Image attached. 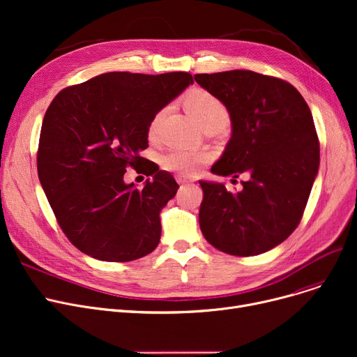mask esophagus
I'll return each mask as SVG.
<instances>
[{
  "label": "esophagus",
  "instance_id": "34e87169",
  "mask_svg": "<svg viewBox=\"0 0 357 357\" xmlns=\"http://www.w3.org/2000/svg\"><path fill=\"white\" fill-rule=\"evenodd\" d=\"M176 181H178V183H181V185H186V183L192 182L190 178H186V176H183V175H178V176H176Z\"/></svg>",
  "mask_w": 357,
  "mask_h": 357
}]
</instances>
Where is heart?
I'll return each mask as SVG.
<instances>
[{
    "label": "heart",
    "instance_id": "1",
    "mask_svg": "<svg viewBox=\"0 0 357 357\" xmlns=\"http://www.w3.org/2000/svg\"><path fill=\"white\" fill-rule=\"evenodd\" d=\"M185 105L191 112V116L198 121L199 126L214 121V120H226V121L229 120L226 107H224V104L217 97H214L213 93H210L207 91L192 92L191 96L186 97ZM165 112H166V109L159 111L155 116V119L152 120V123H150V127H149L150 136L156 135L158 126H159L160 120L163 119ZM207 160H208V155L195 152V150L182 149V147L171 150V152H167L162 159L163 166L166 169H169V171H172V172H178L181 175L194 174L199 167V165H202Z\"/></svg>",
    "mask_w": 357,
    "mask_h": 357
}]
</instances>
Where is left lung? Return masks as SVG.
<instances>
[{
	"instance_id": "1",
	"label": "left lung",
	"mask_w": 357,
	"mask_h": 357,
	"mask_svg": "<svg viewBox=\"0 0 357 357\" xmlns=\"http://www.w3.org/2000/svg\"><path fill=\"white\" fill-rule=\"evenodd\" d=\"M194 78L224 104L231 121V137L211 172L248 176L238 192L199 181L201 231L227 255L265 253L296 229L318 174L320 144L310 107L291 84L253 70Z\"/></svg>"
}]
</instances>
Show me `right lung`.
I'll use <instances>...</instances> for the list:
<instances>
[{"label":"right lung","instance_id":"obj_1","mask_svg":"<svg viewBox=\"0 0 357 357\" xmlns=\"http://www.w3.org/2000/svg\"><path fill=\"white\" fill-rule=\"evenodd\" d=\"M194 84L192 75L108 72L62 89L40 131L37 172L72 245L102 261H130L160 241V211L176 195L174 176L140 156L158 112ZM133 165L152 176L123 182Z\"/></svg>","mask_w":357,"mask_h":357}]
</instances>
